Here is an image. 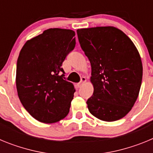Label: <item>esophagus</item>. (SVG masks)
<instances>
[{
  "instance_id": "obj_1",
  "label": "esophagus",
  "mask_w": 153,
  "mask_h": 153,
  "mask_svg": "<svg viewBox=\"0 0 153 153\" xmlns=\"http://www.w3.org/2000/svg\"><path fill=\"white\" fill-rule=\"evenodd\" d=\"M86 77H84V76H83V77H81L80 82H79V83H78V84H77L78 87H80V86H82V85H83V83H84L85 82H86Z\"/></svg>"
}]
</instances>
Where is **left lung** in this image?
<instances>
[{"instance_id": "obj_1", "label": "left lung", "mask_w": 153, "mask_h": 153, "mask_svg": "<svg viewBox=\"0 0 153 153\" xmlns=\"http://www.w3.org/2000/svg\"><path fill=\"white\" fill-rule=\"evenodd\" d=\"M79 44L91 64L93 96L89 111L102 121L124 117L137 100L143 78L140 53L132 40L113 27L76 30Z\"/></svg>"}]
</instances>
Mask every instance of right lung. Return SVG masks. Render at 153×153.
Here are the masks:
<instances>
[{"mask_svg":"<svg viewBox=\"0 0 153 153\" xmlns=\"http://www.w3.org/2000/svg\"><path fill=\"white\" fill-rule=\"evenodd\" d=\"M75 32L51 28L27 40L17 62L16 84L19 99L34 119L45 123L67 116L75 92L64 79L62 64L74 49Z\"/></svg>","mask_w":153,"mask_h":153,"instance_id":"1","label":"right lung"}]
</instances>
